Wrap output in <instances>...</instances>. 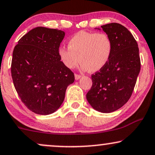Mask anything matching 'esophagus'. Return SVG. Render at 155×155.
<instances>
[{"mask_svg": "<svg viewBox=\"0 0 155 155\" xmlns=\"http://www.w3.org/2000/svg\"><path fill=\"white\" fill-rule=\"evenodd\" d=\"M81 77V76L80 75V74H75V79H76V80H79Z\"/></svg>", "mask_w": 155, "mask_h": 155, "instance_id": "obj_1", "label": "esophagus"}]
</instances>
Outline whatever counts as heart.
<instances>
[{
	"label": "heart",
	"instance_id": "heart-1",
	"mask_svg": "<svg viewBox=\"0 0 155 155\" xmlns=\"http://www.w3.org/2000/svg\"><path fill=\"white\" fill-rule=\"evenodd\" d=\"M112 50L111 39L105 33L80 31L68 40V48H59L58 55L67 68H74L80 61L83 70L96 72L107 64Z\"/></svg>",
	"mask_w": 155,
	"mask_h": 155
}]
</instances>
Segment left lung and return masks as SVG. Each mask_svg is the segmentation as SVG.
<instances>
[{"instance_id": "1", "label": "left lung", "mask_w": 155, "mask_h": 155, "mask_svg": "<svg viewBox=\"0 0 155 155\" xmlns=\"http://www.w3.org/2000/svg\"><path fill=\"white\" fill-rule=\"evenodd\" d=\"M101 27L111 39L113 50L107 64L92 75V86L87 100L96 110L111 113L131 97L141 61L137 41L124 26L110 23Z\"/></svg>"}]
</instances>
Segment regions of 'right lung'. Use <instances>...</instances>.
I'll return each mask as SVG.
<instances>
[{
    "label": "right lung",
    "mask_w": 155,
    "mask_h": 155,
    "mask_svg": "<svg viewBox=\"0 0 155 155\" xmlns=\"http://www.w3.org/2000/svg\"><path fill=\"white\" fill-rule=\"evenodd\" d=\"M65 32L38 27L18 40L13 51L12 76L15 89L28 109L49 115L63 103L74 74L60 59Z\"/></svg>",
    "instance_id": "right-lung-1"
}]
</instances>
